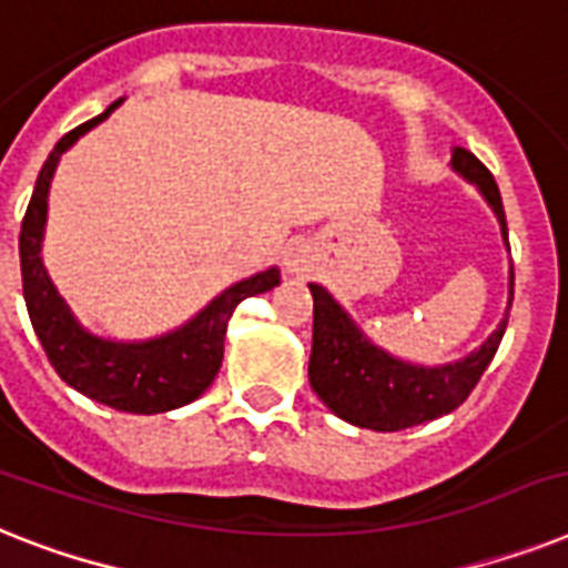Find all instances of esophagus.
Listing matches in <instances>:
<instances>
[{"label": "esophagus", "instance_id": "1", "mask_svg": "<svg viewBox=\"0 0 568 568\" xmlns=\"http://www.w3.org/2000/svg\"><path fill=\"white\" fill-rule=\"evenodd\" d=\"M285 271L288 274H303L306 271V253L303 251H292L285 256Z\"/></svg>", "mask_w": 568, "mask_h": 568}]
</instances>
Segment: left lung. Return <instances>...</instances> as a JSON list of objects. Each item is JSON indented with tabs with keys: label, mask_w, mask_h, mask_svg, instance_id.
<instances>
[{
	"label": "left lung",
	"mask_w": 568,
	"mask_h": 568,
	"mask_svg": "<svg viewBox=\"0 0 568 568\" xmlns=\"http://www.w3.org/2000/svg\"><path fill=\"white\" fill-rule=\"evenodd\" d=\"M452 169L464 174L469 183H476L484 201L496 212L501 236L508 242L505 206L487 165L467 149H455ZM308 292L315 297L312 358H308L312 390L324 399L332 414L373 432H399L455 412L473 394L508 329V317H505L499 329L467 358L440 367H423L394 358L376 347L324 285L308 283ZM510 303H514V268H510L508 308Z\"/></svg>",
	"instance_id": "8db88e82"
}]
</instances>
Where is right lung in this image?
<instances>
[{
  "label": "right lung",
  "instance_id": "obj_1",
  "mask_svg": "<svg viewBox=\"0 0 568 568\" xmlns=\"http://www.w3.org/2000/svg\"><path fill=\"white\" fill-rule=\"evenodd\" d=\"M119 104L122 99L113 101L101 116L69 131L37 174L34 195H31L20 230L22 294H26L31 326L60 379L116 412L163 414L189 405L210 388L224 358V335H227L230 317L244 297L271 292L274 285H280V268H268L230 285L227 292L201 308L189 324L165 332L160 338L110 341L92 335L78 324L40 260L49 186H52L60 154L72 149L78 136H84L95 124L104 122Z\"/></svg>",
  "mask_w": 568,
  "mask_h": 568
}]
</instances>
